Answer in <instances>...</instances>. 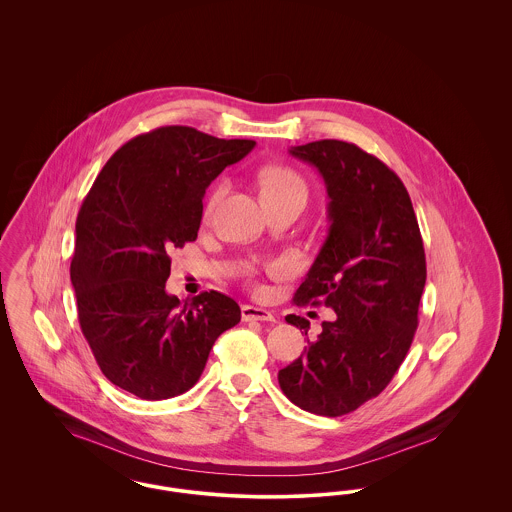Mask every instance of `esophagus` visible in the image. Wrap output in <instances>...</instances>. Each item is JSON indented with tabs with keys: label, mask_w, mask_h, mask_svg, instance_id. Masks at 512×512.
I'll return each instance as SVG.
<instances>
[{
	"label": "esophagus",
	"mask_w": 512,
	"mask_h": 512,
	"mask_svg": "<svg viewBox=\"0 0 512 512\" xmlns=\"http://www.w3.org/2000/svg\"><path fill=\"white\" fill-rule=\"evenodd\" d=\"M242 318L245 322H276V317L267 311V309H261V307H253V305H244L242 307Z\"/></svg>",
	"instance_id": "obj_1"
}]
</instances>
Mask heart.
<instances>
[{"mask_svg": "<svg viewBox=\"0 0 512 512\" xmlns=\"http://www.w3.org/2000/svg\"><path fill=\"white\" fill-rule=\"evenodd\" d=\"M261 188H263V197L265 201L268 199H274V197H282V195L288 194H307V188H305V182L301 180L299 174L290 171V169H284V167H270L261 172ZM226 182H220L219 186L213 190V194L209 197V203H207V215H211L222 197L226 195Z\"/></svg>", "mask_w": 512, "mask_h": 512, "instance_id": "heart-1", "label": "heart"}]
</instances>
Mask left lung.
Listing matches in <instances>:
<instances>
[{
  "mask_svg": "<svg viewBox=\"0 0 512 512\" xmlns=\"http://www.w3.org/2000/svg\"><path fill=\"white\" fill-rule=\"evenodd\" d=\"M290 153L317 169L330 199L328 236L293 301L326 305L336 317L278 382L299 409L341 416L384 391L413 343L424 245L407 188L380 159L340 140ZM286 320L307 336L309 320Z\"/></svg>",
  "mask_w": 512,
  "mask_h": 512,
  "instance_id": "8db88e82",
  "label": "left lung"
}]
</instances>
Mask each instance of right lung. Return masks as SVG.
Here are the masks:
<instances>
[{"instance_id": "add662e5", "label": "right lung", "mask_w": 512, "mask_h": 512, "mask_svg": "<svg viewBox=\"0 0 512 512\" xmlns=\"http://www.w3.org/2000/svg\"><path fill=\"white\" fill-rule=\"evenodd\" d=\"M253 147L161 126L115 151L86 195L71 282L82 334L121 390L161 401L194 388L217 338L240 322L232 297L180 301L165 282L172 249L197 238L205 190Z\"/></svg>"}]
</instances>
